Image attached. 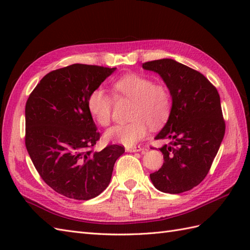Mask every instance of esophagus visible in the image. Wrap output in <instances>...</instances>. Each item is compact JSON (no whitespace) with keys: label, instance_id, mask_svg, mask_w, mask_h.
I'll use <instances>...</instances> for the list:
<instances>
[{"label":"esophagus","instance_id":"esophagus-1","mask_svg":"<svg viewBox=\"0 0 250 250\" xmlns=\"http://www.w3.org/2000/svg\"><path fill=\"white\" fill-rule=\"evenodd\" d=\"M144 148H142L140 146H135V147H131V148H126V151L129 152H144Z\"/></svg>","mask_w":250,"mask_h":250}]
</instances>
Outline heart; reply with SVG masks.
Returning a JSON list of instances; mask_svg holds the SVG:
<instances>
[{"label":"heart","instance_id":"heart-1","mask_svg":"<svg viewBox=\"0 0 250 250\" xmlns=\"http://www.w3.org/2000/svg\"><path fill=\"white\" fill-rule=\"evenodd\" d=\"M117 98L134 102L130 115L132 121L118 125L106 133V139L125 146H133L146 136L149 125L156 129L167 122L172 110V93L164 83H155L151 77L128 74L113 83ZM114 99L102 88L89 93L87 106L90 115L101 126H108L113 120Z\"/></svg>","mask_w":250,"mask_h":250}]
</instances>
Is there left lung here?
<instances>
[{
    "label": "left lung",
    "mask_w": 250,
    "mask_h": 250,
    "mask_svg": "<svg viewBox=\"0 0 250 250\" xmlns=\"http://www.w3.org/2000/svg\"><path fill=\"white\" fill-rule=\"evenodd\" d=\"M158 73L172 93L171 115L156 140L163 166L150 174L153 186L166 193H182L196 187L208 174L226 132L220 97L203 74L172 59L143 63Z\"/></svg>",
    "instance_id": "8db88e82"
}]
</instances>
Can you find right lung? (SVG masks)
<instances>
[{"label":"right lung","instance_id":"obj_1","mask_svg":"<svg viewBox=\"0 0 250 250\" xmlns=\"http://www.w3.org/2000/svg\"><path fill=\"white\" fill-rule=\"evenodd\" d=\"M116 67L75 63L41 79L25 104V147L42 179L66 198L90 200L107 187L125 147H93L100 140L89 93Z\"/></svg>","mask_w":250,"mask_h":250}]
</instances>
